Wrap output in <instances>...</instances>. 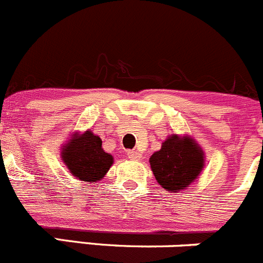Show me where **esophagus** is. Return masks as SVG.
Masks as SVG:
<instances>
[{
    "mask_svg": "<svg viewBox=\"0 0 263 263\" xmlns=\"http://www.w3.org/2000/svg\"><path fill=\"white\" fill-rule=\"evenodd\" d=\"M127 157H129L130 160H134V161H138V160H141L142 155L139 154L138 151H127Z\"/></svg>",
    "mask_w": 263,
    "mask_h": 263,
    "instance_id": "esophagus-1",
    "label": "esophagus"
}]
</instances>
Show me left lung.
Wrapping results in <instances>:
<instances>
[{
  "label": "left lung",
  "instance_id": "8db88e82",
  "mask_svg": "<svg viewBox=\"0 0 263 263\" xmlns=\"http://www.w3.org/2000/svg\"><path fill=\"white\" fill-rule=\"evenodd\" d=\"M205 154L190 136L171 134L159 151L149 157L157 183L169 192L183 191L194 183L204 169Z\"/></svg>",
  "mask_w": 263,
  "mask_h": 263
}]
</instances>
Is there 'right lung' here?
Returning <instances> with one entry per match:
<instances>
[{"mask_svg":"<svg viewBox=\"0 0 263 263\" xmlns=\"http://www.w3.org/2000/svg\"><path fill=\"white\" fill-rule=\"evenodd\" d=\"M61 159L69 173L82 182H99L114 164V156L102 147V139L92 133L74 132L61 148Z\"/></svg>","mask_w":263,"mask_h":263,"instance_id":"1","label":"right lung"}]
</instances>
